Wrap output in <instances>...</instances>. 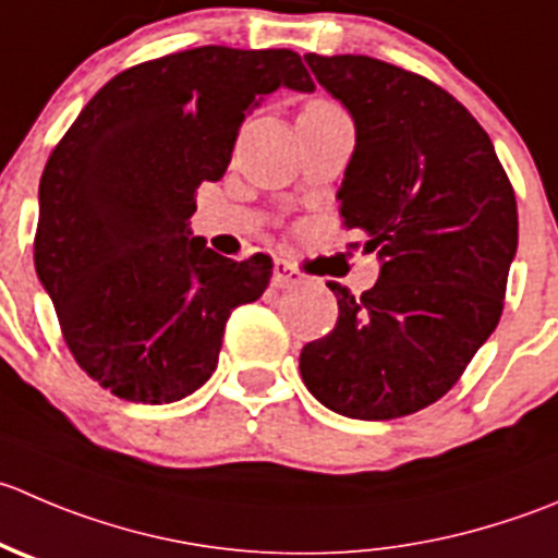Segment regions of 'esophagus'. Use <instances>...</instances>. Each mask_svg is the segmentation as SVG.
<instances>
[{
  "label": "esophagus",
  "instance_id": "1",
  "mask_svg": "<svg viewBox=\"0 0 558 558\" xmlns=\"http://www.w3.org/2000/svg\"><path fill=\"white\" fill-rule=\"evenodd\" d=\"M302 283V272L296 267H291L286 258H275L272 264V286L275 289H291V286Z\"/></svg>",
  "mask_w": 558,
  "mask_h": 558
}]
</instances>
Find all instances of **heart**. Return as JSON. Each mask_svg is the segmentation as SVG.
Instances as JSON below:
<instances>
[{"label": "heart", "mask_w": 558, "mask_h": 558, "mask_svg": "<svg viewBox=\"0 0 558 558\" xmlns=\"http://www.w3.org/2000/svg\"><path fill=\"white\" fill-rule=\"evenodd\" d=\"M311 106H318V108H335L332 102H327V100H316V102H311Z\"/></svg>", "instance_id": "1"}]
</instances>
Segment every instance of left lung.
Returning <instances> with one entry per match:
<instances>
[{"label":"left lung","mask_w":558,"mask_h":558,"mask_svg":"<svg viewBox=\"0 0 558 558\" xmlns=\"http://www.w3.org/2000/svg\"><path fill=\"white\" fill-rule=\"evenodd\" d=\"M351 113L343 226L378 253L373 289L338 296V324L300 354L318 403L395 420L436 403L490 338L518 251V207L488 133L441 86L371 57L307 53Z\"/></svg>","instance_id":"8db88e82"}]
</instances>
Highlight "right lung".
Here are the masks:
<instances>
[{"label": "right lung", "mask_w": 558, "mask_h": 558, "mask_svg": "<svg viewBox=\"0 0 558 558\" xmlns=\"http://www.w3.org/2000/svg\"><path fill=\"white\" fill-rule=\"evenodd\" d=\"M280 86L313 92L300 53L204 46L113 75L40 177L35 269L70 354L111 395L174 403L218 367L231 311L256 302L272 258L234 262L191 215L236 133Z\"/></svg>", "instance_id": "right-lung-1"}]
</instances>
